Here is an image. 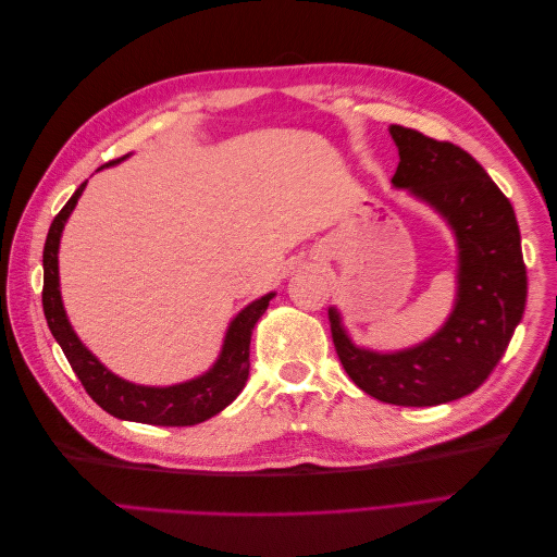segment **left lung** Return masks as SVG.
I'll return each mask as SVG.
<instances>
[{
  "instance_id": "left-lung-1",
  "label": "left lung",
  "mask_w": 557,
  "mask_h": 557,
  "mask_svg": "<svg viewBox=\"0 0 557 557\" xmlns=\"http://www.w3.org/2000/svg\"><path fill=\"white\" fill-rule=\"evenodd\" d=\"M399 150L393 176L440 213L455 237V301L446 323L401 350L356 346L342 313L330 307L336 356L360 391L397 407H436L460 399L491 376L518 327L528 274L511 201L467 150L416 129L391 125Z\"/></svg>"
}]
</instances>
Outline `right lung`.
I'll return each mask as SVG.
<instances>
[{"instance_id": "1", "label": "right lung", "mask_w": 557, "mask_h": 557, "mask_svg": "<svg viewBox=\"0 0 557 557\" xmlns=\"http://www.w3.org/2000/svg\"><path fill=\"white\" fill-rule=\"evenodd\" d=\"M115 162H109L104 166H111ZM86 183H81V188L55 215V221L50 223L46 237L41 301L48 327L53 332L66 360H70L78 381L86 387V393L107 413L121 420H132V423L164 428H185L205 423L211 416L221 413L225 407H230L244 391L250 369V334L276 293H267L264 297L250 301L246 309H242L232 318V323L225 332L221 356L211 364L209 372L201 376L176 385H139L115 376L111 369H107L86 346H83L70 323V318H66L60 295L58 250L62 230L64 223L70 221L74 207L78 205V197L86 190Z\"/></svg>"}]
</instances>
